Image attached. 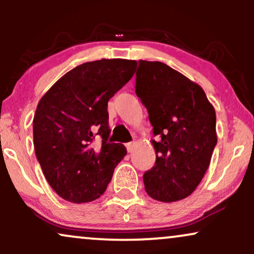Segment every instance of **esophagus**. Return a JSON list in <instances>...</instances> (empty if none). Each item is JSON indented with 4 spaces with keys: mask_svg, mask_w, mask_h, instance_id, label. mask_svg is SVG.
I'll list each match as a JSON object with an SVG mask.
<instances>
[{
    "mask_svg": "<svg viewBox=\"0 0 254 254\" xmlns=\"http://www.w3.org/2000/svg\"><path fill=\"white\" fill-rule=\"evenodd\" d=\"M125 145H127V151H132L133 147H135V142H129V143H127Z\"/></svg>",
    "mask_w": 254,
    "mask_h": 254,
    "instance_id": "34e87169",
    "label": "esophagus"
}]
</instances>
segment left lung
Here are the masks:
<instances>
[{
	"label": "left lung",
	"instance_id": "left-lung-1",
	"mask_svg": "<svg viewBox=\"0 0 254 254\" xmlns=\"http://www.w3.org/2000/svg\"><path fill=\"white\" fill-rule=\"evenodd\" d=\"M136 94L149 113L155 165L144 172L147 193L171 203L189 197L216 147V113L204 90L161 62L138 61Z\"/></svg>",
	"mask_w": 254,
	"mask_h": 254
}]
</instances>
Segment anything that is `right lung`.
Here are the masks:
<instances>
[{"label":"right lung","instance_id":"obj_1","mask_svg":"<svg viewBox=\"0 0 254 254\" xmlns=\"http://www.w3.org/2000/svg\"><path fill=\"white\" fill-rule=\"evenodd\" d=\"M135 66L129 60L80 64L40 99L33 119L34 150L46 180L63 199H97L127 155L123 144L107 142V103L129 82Z\"/></svg>","mask_w":254,"mask_h":254}]
</instances>
